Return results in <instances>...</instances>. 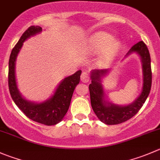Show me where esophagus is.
Listing matches in <instances>:
<instances>
[{
  "instance_id": "1",
  "label": "esophagus",
  "mask_w": 160,
  "mask_h": 160,
  "mask_svg": "<svg viewBox=\"0 0 160 160\" xmlns=\"http://www.w3.org/2000/svg\"><path fill=\"white\" fill-rule=\"evenodd\" d=\"M81 81L83 82V83H88L90 80V77H89V74L87 72H83L81 74Z\"/></svg>"
}]
</instances>
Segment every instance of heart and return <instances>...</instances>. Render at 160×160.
<instances>
[{
  "mask_svg": "<svg viewBox=\"0 0 160 160\" xmlns=\"http://www.w3.org/2000/svg\"><path fill=\"white\" fill-rule=\"evenodd\" d=\"M89 42L96 52H102L108 48L102 58L103 62H108L113 55H115L119 49V43L116 41L113 42V37L106 32H96L91 36Z\"/></svg>",
  "mask_w": 160,
  "mask_h": 160,
  "instance_id": "b5f03b06",
  "label": "heart"
}]
</instances>
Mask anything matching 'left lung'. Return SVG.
<instances>
[{
	"label": "left lung",
	"instance_id": "1",
	"mask_svg": "<svg viewBox=\"0 0 160 160\" xmlns=\"http://www.w3.org/2000/svg\"><path fill=\"white\" fill-rule=\"evenodd\" d=\"M133 53H137L141 58L143 84L141 94L129 105H116L106 99L102 84V79L108 74L109 69H94L91 72V83L89 85V91L91 107L97 117L107 125L119 124L132 118L142 108L150 93L152 69L151 58L148 48L143 41H140L130 49L126 57Z\"/></svg>",
	"mask_w": 160,
	"mask_h": 160
}]
</instances>
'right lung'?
<instances>
[{"mask_svg": "<svg viewBox=\"0 0 160 160\" xmlns=\"http://www.w3.org/2000/svg\"><path fill=\"white\" fill-rule=\"evenodd\" d=\"M42 28L32 26L28 28L18 41L10 55L8 63V87L12 98L24 114L33 121L52 126L62 120L69 108L72 94L80 83L81 70L63 79L57 87L53 95L42 102H34L22 97L18 91L15 78V62L23 43L31 37L40 33Z\"/></svg>", "mask_w": 160, "mask_h": 160, "instance_id": "right-lung-1", "label": "right lung"}]
</instances>
